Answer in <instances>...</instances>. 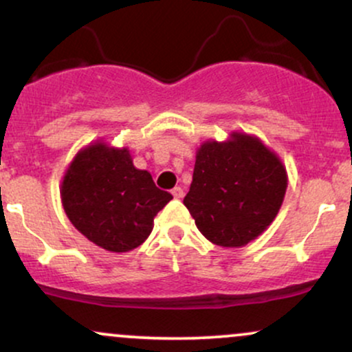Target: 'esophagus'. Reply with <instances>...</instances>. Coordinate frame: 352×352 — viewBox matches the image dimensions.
Listing matches in <instances>:
<instances>
[{
	"label": "esophagus",
	"instance_id": "1",
	"mask_svg": "<svg viewBox=\"0 0 352 352\" xmlns=\"http://www.w3.org/2000/svg\"><path fill=\"white\" fill-rule=\"evenodd\" d=\"M172 195L175 197V199H182V197H184V188L175 187V188L172 190Z\"/></svg>",
	"mask_w": 352,
	"mask_h": 352
}]
</instances>
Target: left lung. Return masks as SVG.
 I'll list each match as a JSON object with an SVG mask.
<instances>
[{
    "label": "left lung",
    "instance_id": "1",
    "mask_svg": "<svg viewBox=\"0 0 352 352\" xmlns=\"http://www.w3.org/2000/svg\"><path fill=\"white\" fill-rule=\"evenodd\" d=\"M288 173L258 137L232 132L197 148L184 205L213 245L240 248L260 236L280 212Z\"/></svg>",
    "mask_w": 352,
    "mask_h": 352
}]
</instances>
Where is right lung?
<instances>
[{
	"label": "right lung",
	"instance_id": "right-lung-1",
	"mask_svg": "<svg viewBox=\"0 0 352 352\" xmlns=\"http://www.w3.org/2000/svg\"><path fill=\"white\" fill-rule=\"evenodd\" d=\"M60 200L71 223L89 241L112 253H125L147 240L153 218L172 195L135 168L127 147L104 140L76 153L60 182Z\"/></svg>",
	"mask_w": 352,
	"mask_h": 352
}]
</instances>
